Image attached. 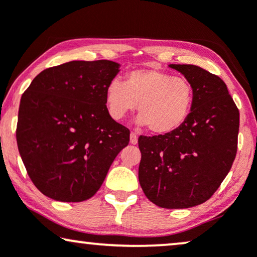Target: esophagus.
<instances>
[{
	"mask_svg": "<svg viewBox=\"0 0 257 257\" xmlns=\"http://www.w3.org/2000/svg\"><path fill=\"white\" fill-rule=\"evenodd\" d=\"M130 143L132 144V145H136L137 143H138V136L136 135V133H131V135H130Z\"/></svg>",
	"mask_w": 257,
	"mask_h": 257,
	"instance_id": "obj_1",
	"label": "esophagus"
}]
</instances>
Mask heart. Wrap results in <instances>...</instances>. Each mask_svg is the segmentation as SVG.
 <instances>
[{
	"label": "heart",
	"instance_id": "1",
	"mask_svg": "<svg viewBox=\"0 0 257 257\" xmlns=\"http://www.w3.org/2000/svg\"><path fill=\"white\" fill-rule=\"evenodd\" d=\"M193 103L194 87L188 79L153 68L132 70L125 82L112 79L105 90V104L114 120H121L138 106L139 124L159 136L180 128Z\"/></svg>",
	"mask_w": 257,
	"mask_h": 257
}]
</instances>
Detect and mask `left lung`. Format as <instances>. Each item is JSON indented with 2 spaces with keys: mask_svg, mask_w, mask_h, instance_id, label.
Returning <instances> with one entry per match:
<instances>
[{
  "mask_svg": "<svg viewBox=\"0 0 257 257\" xmlns=\"http://www.w3.org/2000/svg\"><path fill=\"white\" fill-rule=\"evenodd\" d=\"M194 87L185 124L165 136L138 139L139 182L161 208H189L207 201L227 177L237 151L240 112L219 76L192 64H171Z\"/></svg>",
  "mask_w": 257,
  "mask_h": 257,
  "instance_id": "obj_1",
  "label": "left lung"
}]
</instances>
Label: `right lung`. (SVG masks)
<instances>
[{"label": "right lung", "mask_w": 257, "mask_h": 257, "mask_svg": "<svg viewBox=\"0 0 257 257\" xmlns=\"http://www.w3.org/2000/svg\"><path fill=\"white\" fill-rule=\"evenodd\" d=\"M119 72L106 59L45 69L22 94L16 140L31 181L56 201L96 194L130 130L108 114L105 90Z\"/></svg>", "instance_id": "1"}]
</instances>
